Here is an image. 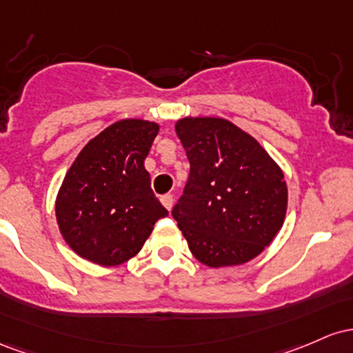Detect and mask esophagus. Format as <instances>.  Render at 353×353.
I'll return each mask as SVG.
<instances>
[{"label": "esophagus", "mask_w": 353, "mask_h": 353, "mask_svg": "<svg viewBox=\"0 0 353 353\" xmlns=\"http://www.w3.org/2000/svg\"><path fill=\"white\" fill-rule=\"evenodd\" d=\"M160 200H161V203H163V207L166 210H172V207H173V195L166 193V195H161L160 196Z\"/></svg>", "instance_id": "esophagus-1"}]
</instances>
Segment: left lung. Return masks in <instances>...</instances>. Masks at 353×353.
Listing matches in <instances>:
<instances>
[{"instance_id":"obj_1","label":"left lung","mask_w":353,"mask_h":353,"mask_svg":"<svg viewBox=\"0 0 353 353\" xmlns=\"http://www.w3.org/2000/svg\"><path fill=\"white\" fill-rule=\"evenodd\" d=\"M175 130L190 175L172 215L190 252L212 268L250 262L283 225V172L252 134L225 118L187 117Z\"/></svg>"}]
</instances>
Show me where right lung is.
Listing matches in <instances>:
<instances>
[{
  "instance_id": "obj_1",
  "label": "right lung",
  "mask_w": 353,
  "mask_h": 353,
  "mask_svg": "<svg viewBox=\"0 0 353 353\" xmlns=\"http://www.w3.org/2000/svg\"><path fill=\"white\" fill-rule=\"evenodd\" d=\"M160 126L120 120L90 140L57 196L59 232L74 253L114 267L141 250L153 225L168 215L145 170Z\"/></svg>"
}]
</instances>
